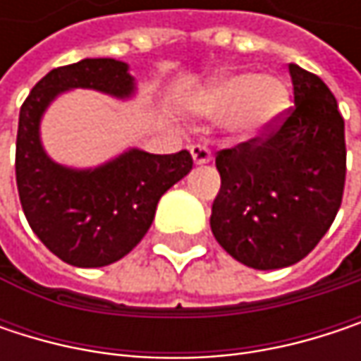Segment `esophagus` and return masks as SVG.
<instances>
[{
	"mask_svg": "<svg viewBox=\"0 0 361 361\" xmlns=\"http://www.w3.org/2000/svg\"><path fill=\"white\" fill-rule=\"evenodd\" d=\"M190 152H192L194 165H207V163L213 159L211 150H209L207 146H200V144H194V146L190 148Z\"/></svg>",
	"mask_w": 361,
	"mask_h": 361,
	"instance_id": "esophagus-1",
	"label": "esophagus"
}]
</instances>
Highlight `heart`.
Here are the masks:
<instances>
[{
    "instance_id": "b5f03b06",
    "label": "heart",
    "mask_w": 361,
    "mask_h": 361,
    "mask_svg": "<svg viewBox=\"0 0 361 361\" xmlns=\"http://www.w3.org/2000/svg\"><path fill=\"white\" fill-rule=\"evenodd\" d=\"M288 87L280 77L230 73L202 87L192 109L207 118H226L228 129L245 142L267 135L288 109Z\"/></svg>"
}]
</instances>
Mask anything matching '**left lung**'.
I'll return each instance as SVG.
<instances>
[{
  "label": "left lung",
  "instance_id": "obj_1",
  "mask_svg": "<svg viewBox=\"0 0 361 361\" xmlns=\"http://www.w3.org/2000/svg\"><path fill=\"white\" fill-rule=\"evenodd\" d=\"M295 109L265 140L215 159L221 188L211 209L215 240L252 269L288 267L332 226L345 188V121L326 83L288 64Z\"/></svg>",
  "mask_w": 361,
  "mask_h": 361
}]
</instances>
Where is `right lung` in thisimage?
Returning a JSON list of instances; mask_svg holds the SVG:
<instances>
[{
    "instance_id": "obj_1",
    "label": "right lung",
    "mask_w": 361,
    "mask_h": 361,
    "mask_svg": "<svg viewBox=\"0 0 361 361\" xmlns=\"http://www.w3.org/2000/svg\"><path fill=\"white\" fill-rule=\"evenodd\" d=\"M71 90H94L116 100L135 96L129 64L85 58L49 71L25 100L16 137V185L37 238L75 267H104L123 259L148 232L161 196L192 169L188 150L150 154L129 148L98 167L56 163L41 142V118Z\"/></svg>"
}]
</instances>
